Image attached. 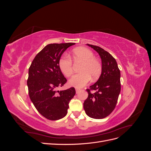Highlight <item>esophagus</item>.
<instances>
[{"mask_svg":"<svg viewBox=\"0 0 151 151\" xmlns=\"http://www.w3.org/2000/svg\"><path fill=\"white\" fill-rule=\"evenodd\" d=\"M80 91H81V89H77H77H76V93H78Z\"/></svg>","mask_w":151,"mask_h":151,"instance_id":"esophagus-1","label":"esophagus"}]
</instances>
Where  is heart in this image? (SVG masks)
Instances as JSON below:
<instances>
[{
  "mask_svg": "<svg viewBox=\"0 0 151 151\" xmlns=\"http://www.w3.org/2000/svg\"><path fill=\"white\" fill-rule=\"evenodd\" d=\"M72 58L74 62H82L79 67L80 73L73 76L68 81V83L75 88H81L86 86L92 79L96 81L101 76L102 65L91 50L86 48H77L72 50ZM58 67L63 74L70 77L73 74V64L70 58L63 56L58 61Z\"/></svg>",
  "mask_w": 151,
  "mask_h": 151,
  "instance_id": "obj_1",
  "label": "heart"
}]
</instances>
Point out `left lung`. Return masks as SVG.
Here are the masks:
<instances>
[{
  "instance_id": "1",
  "label": "left lung",
  "mask_w": 151,
  "mask_h": 151,
  "mask_svg": "<svg viewBox=\"0 0 151 151\" xmlns=\"http://www.w3.org/2000/svg\"><path fill=\"white\" fill-rule=\"evenodd\" d=\"M87 45L99 55L102 72L96 83L86 89L88 97L83 104L84 109L89 117L102 119L110 115L116 106L121 90L120 71L116 60L110 53L99 47Z\"/></svg>"
}]
</instances>
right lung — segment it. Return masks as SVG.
I'll return each instance as SVG.
<instances>
[{"mask_svg": "<svg viewBox=\"0 0 151 151\" xmlns=\"http://www.w3.org/2000/svg\"><path fill=\"white\" fill-rule=\"evenodd\" d=\"M74 43L48 44L36 55L29 68L27 85L32 103L38 111L50 120L64 117L68 103L76 94L74 88L57 91L67 79L58 67L62 55Z\"/></svg>", "mask_w": 151, "mask_h": 151, "instance_id": "right-lung-1", "label": "right lung"}]
</instances>
